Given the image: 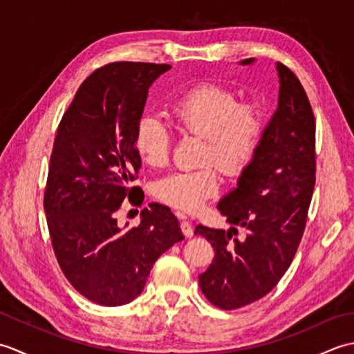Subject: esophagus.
<instances>
[{
  "instance_id": "1",
  "label": "esophagus",
  "mask_w": 354,
  "mask_h": 354,
  "mask_svg": "<svg viewBox=\"0 0 354 354\" xmlns=\"http://www.w3.org/2000/svg\"><path fill=\"white\" fill-rule=\"evenodd\" d=\"M176 216L179 217V219L183 221V222H181V231H183V234H184L185 237H192V236H193V228H192V223H190L189 221H187V216H185L184 213H181V212H178Z\"/></svg>"
}]
</instances>
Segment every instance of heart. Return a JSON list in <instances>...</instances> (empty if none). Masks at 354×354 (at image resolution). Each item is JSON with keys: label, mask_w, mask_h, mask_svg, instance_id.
Returning a JSON list of instances; mask_svg holds the SVG:
<instances>
[{"label": "heart", "mask_w": 354, "mask_h": 354, "mask_svg": "<svg viewBox=\"0 0 354 354\" xmlns=\"http://www.w3.org/2000/svg\"><path fill=\"white\" fill-rule=\"evenodd\" d=\"M169 115L178 132L202 137L199 162L207 164L169 173L153 184L152 193L165 205L196 212L221 187L214 162L236 175L252 161L265 131V114L257 102H239L228 88L201 84L173 100ZM133 146L142 162L162 167L170 156L171 135L160 117L146 112L135 124Z\"/></svg>", "instance_id": "b5f03b06"}]
</instances>
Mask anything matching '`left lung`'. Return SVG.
Returning <instances> with one entry per match:
<instances>
[{"instance_id":"obj_1","label":"left lung","mask_w":354,"mask_h":354,"mask_svg":"<svg viewBox=\"0 0 354 354\" xmlns=\"http://www.w3.org/2000/svg\"><path fill=\"white\" fill-rule=\"evenodd\" d=\"M277 68L278 109L237 187L217 205L232 228H194V234L204 236L216 252L199 275L201 290L223 310L257 301L281 280L301 242L313 194V111L295 73L281 62Z\"/></svg>"}]
</instances>
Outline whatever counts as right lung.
Masks as SVG:
<instances>
[{
  "label": "right lung",
  "instance_id": "1",
  "mask_svg": "<svg viewBox=\"0 0 354 354\" xmlns=\"http://www.w3.org/2000/svg\"><path fill=\"white\" fill-rule=\"evenodd\" d=\"M169 64L112 62L82 82L57 126L44 209L51 246L66 280L89 301L122 306L137 298L153 263L184 236L169 207L141 212L120 230L123 201L141 207L132 187L141 158L133 146L149 86Z\"/></svg>",
  "mask_w": 354,
  "mask_h": 354
}]
</instances>
